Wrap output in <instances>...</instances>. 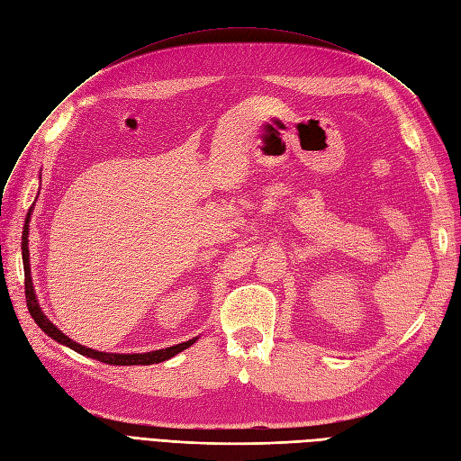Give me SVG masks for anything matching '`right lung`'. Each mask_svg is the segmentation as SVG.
Returning <instances> with one entry per match:
<instances>
[{
  "label": "right lung",
  "mask_w": 461,
  "mask_h": 461,
  "mask_svg": "<svg viewBox=\"0 0 461 461\" xmlns=\"http://www.w3.org/2000/svg\"><path fill=\"white\" fill-rule=\"evenodd\" d=\"M29 221H31V213L26 215V222H24V229H23V265H24V296H26V305H29V312L32 315V319L36 321V325L44 330L48 337H51L53 340H58L59 344H65L71 348V350L102 361V364H109V366H151V364H161V361L169 359L173 356H176L178 352L186 350L194 342L198 339H190L188 342H180L176 346H169L165 348V350H153V352H146V354H111V352H97L92 350V348L82 346L75 340H71L68 337L55 327L51 321L44 315L41 312L40 303L36 300V292L32 286V276H31V258H29Z\"/></svg>",
  "instance_id": "obj_1"
}]
</instances>
